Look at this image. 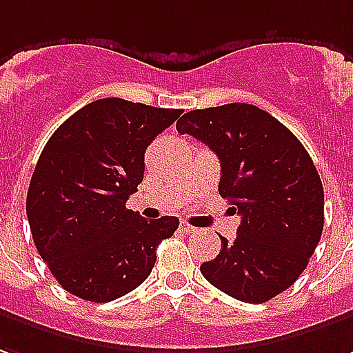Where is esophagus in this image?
I'll use <instances>...</instances> for the list:
<instances>
[{"label": "esophagus", "instance_id": "obj_1", "mask_svg": "<svg viewBox=\"0 0 353 353\" xmlns=\"http://www.w3.org/2000/svg\"><path fill=\"white\" fill-rule=\"evenodd\" d=\"M181 231H183V233H189V235H191V233H196V229L193 228V225H189V223H181Z\"/></svg>", "mask_w": 353, "mask_h": 353}]
</instances>
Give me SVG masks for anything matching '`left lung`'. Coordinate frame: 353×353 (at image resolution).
<instances>
[{"mask_svg":"<svg viewBox=\"0 0 353 353\" xmlns=\"http://www.w3.org/2000/svg\"><path fill=\"white\" fill-rule=\"evenodd\" d=\"M177 132L218 154V191L241 214L236 239L201 265L204 279L229 296L263 304L302 275L321 239L323 185L296 135L246 103L191 110Z\"/></svg>","mask_w":353,"mask_h":353,"instance_id":"left-lung-1","label":"left lung"}]
</instances>
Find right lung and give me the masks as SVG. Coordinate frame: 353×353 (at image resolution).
Returning <instances> with one entry per match:
<instances>
[{"mask_svg":"<svg viewBox=\"0 0 353 353\" xmlns=\"http://www.w3.org/2000/svg\"><path fill=\"white\" fill-rule=\"evenodd\" d=\"M179 108L108 97L80 108L49 137L32 174L26 216L39 256L59 285L88 302L139 287L176 216L143 219L125 201L145 172V151Z\"/></svg>","mask_w":353,"mask_h":353,"instance_id":"right-lung-1","label":"right lung"}]
</instances>
